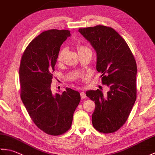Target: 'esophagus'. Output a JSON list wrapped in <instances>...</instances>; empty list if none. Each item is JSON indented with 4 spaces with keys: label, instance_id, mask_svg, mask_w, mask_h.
Returning a JSON list of instances; mask_svg holds the SVG:
<instances>
[{
    "label": "esophagus",
    "instance_id": "obj_1",
    "mask_svg": "<svg viewBox=\"0 0 155 155\" xmlns=\"http://www.w3.org/2000/svg\"><path fill=\"white\" fill-rule=\"evenodd\" d=\"M81 99H83L85 97H86V94H85L84 92H81Z\"/></svg>",
    "mask_w": 155,
    "mask_h": 155
}]
</instances>
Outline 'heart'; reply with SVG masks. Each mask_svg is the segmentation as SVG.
<instances>
[{
  "mask_svg": "<svg viewBox=\"0 0 155 155\" xmlns=\"http://www.w3.org/2000/svg\"><path fill=\"white\" fill-rule=\"evenodd\" d=\"M76 47H77V50L78 52V54H81L83 52H84L85 51L88 50V48L85 47H84V46L81 45H77ZM64 54H65V49L61 48L60 51H59L58 53V56H57V61L58 62H61L62 61Z\"/></svg>",
  "mask_w": 155,
  "mask_h": 155,
  "instance_id": "heart-1",
  "label": "heart"
}]
</instances>
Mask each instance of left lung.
<instances>
[{"label":"left lung","mask_w":155,"mask_h":155,"mask_svg":"<svg viewBox=\"0 0 155 155\" xmlns=\"http://www.w3.org/2000/svg\"><path fill=\"white\" fill-rule=\"evenodd\" d=\"M78 31L97 51V71L102 74V84L110 89L106 97L99 89L86 93L95 103L93 125L100 133H114L126 123L135 103L136 61L126 41L113 28L97 25Z\"/></svg>","instance_id":"obj_1"}]
</instances>
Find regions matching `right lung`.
<instances>
[{"label":"right lung","instance_id":"add662e5","mask_svg":"<svg viewBox=\"0 0 155 155\" xmlns=\"http://www.w3.org/2000/svg\"><path fill=\"white\" fill-rule=\"evenodd\" d=\"M70 36L68 30L42 32L26 48L20 64L21 100L36 126L49 135L69 130L81 101L80 93L70 88L61 94H53L51 89L61 46Z\"/></svg>","mask_w":155,"mask_h":155}]
</instances>
